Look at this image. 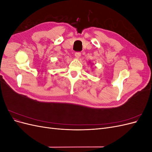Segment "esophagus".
<instances>
[{"label":"esophagus","mask_w":152,"mask_h":152,"mask_svg":"<svg viewBox=\"0 0 152 152\" xmlns=\"http://www.w3.org/2000/svg\"><path fill=\"white\" fill-rule=\"evenodd\" d=\"M80 55H81L80 52H76V53H75V57H76V58H80Z\"/></svg>","instance_id":"obj_1"}]
</instances>
